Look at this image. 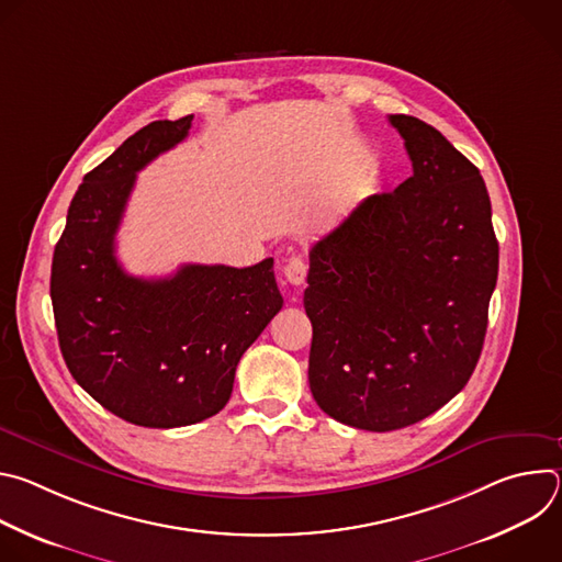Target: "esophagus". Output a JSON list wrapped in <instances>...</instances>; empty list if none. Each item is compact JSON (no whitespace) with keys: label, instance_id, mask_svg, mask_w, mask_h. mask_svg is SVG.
Returning <instances> with one entry per match:
<instances>
[{"label":"esophagus","instance_id":"34e87169","mask_svg":"<svg viewBox=\"0 0 562 562\" xmlns=\"http://www.w3.org/2000/svg\"><path fill=\"white\" fill-rule=\"evenodd\" d=\"M282 273H284V278H286L291 284L300 286V284H304V280H306V262H304L300 256H291V258L284 262Z\"/></svg>","mask_w":562,"mask_h":562}]
</instances>
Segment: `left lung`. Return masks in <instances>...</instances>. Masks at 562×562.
<instances>
[{"label":"left lung","mask_w":562,"mask_h":562,"mask_svg":"<svg viewBox=\"0 0 562 562\" xmlns=\"http://www.w3.org/2000/svg\"><path fill=\"white\" fill-rule=\"evenodd\" d=\"M389 122L414 176L313 245L304 291L315 403L367 431L420 423L469 382L498 280L480 171L423 120Z\"/></svg>","instance_id":"1"}]
</instances>
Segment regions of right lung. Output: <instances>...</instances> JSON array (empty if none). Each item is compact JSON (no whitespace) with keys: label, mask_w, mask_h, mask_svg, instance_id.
Listing matches in <instances>:
<instances>
[{"label":"right lung","mask_w":562,"mask_h":562,"mask_svg":"<svg viewBox=\"0 0 562 562\" xmlns=\"http://www.w3.org/2000/svg\"><path fill=\"white\" fill-rule=\"evenodd\" d=\"M193 115L157 120L85 176L53 254L50 300L68 371L117 418L153 429L202 423L228 403L235 369L282 308L273 258L128 276L115 258L137 171L180 144Z\"/></svg>","instance_id":"right-lung-1"}]
</instances>
